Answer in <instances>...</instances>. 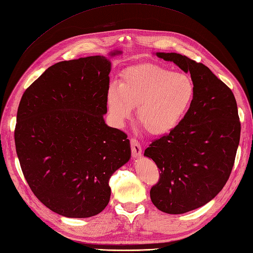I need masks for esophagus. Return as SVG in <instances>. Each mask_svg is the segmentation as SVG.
Masks as SVG:
<instances>
[{
    "label": "esophagus",
    "mask_w": 253,
    "mask_h": 253,
    "mask_svg": "<svg viewBox=\"0 0 253 253\" xmlns=\"http://www.w3.org/2000/svg\"><path fill=\"white\" fill-rule=\"evenodd\" d=\"M130 146H131V153L133 155V157H139L142 154V148H141L139 141L137 139L132 138L130 140Z\"/></svg>",
    "instance_id": "34e87169"
}]
</instances>
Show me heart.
Segmentation results:
<instances>
[{
	"label": "heart",
	"instance_id": "1",
	"mask_svg": "<svg viewBox=\"0 0 253 253\" xmlns=\"http://www.w3.org/2000/svg\"><path fill=\"white\" fill-rule=\"evenodd\" d=\"M196 94L191 77L156 64H140L121 74L120 85L110 84L107 105L113 118L123 122L137 108L139 124L151 134H164L184 119Z\"/></svg>",
	"mask_w": 253,
	"mask_h": 253
}]
</instances>
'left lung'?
I'll return each instance as SVG.
<instances>
[{"mask_svg":"<svg viewBox=\"0 0 253 253\" xmlns=\"http://www.w3.org/2000/svg\"><path fill=\"white\" fill-rule=\"evenodd\" d=\"M156 54L190 73L196 86L184 119L144 151L160 171L150 191L153 204L167 213H184L209 203L228 182L241 122L234 94L209 67L178 53Z\"/></svg>","mask_w":253,"mask_h":253,"instance_id":"obj_1","label":"left lung"}]
</instances>
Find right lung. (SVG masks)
I'll list each match as a JSON object with an SVG mask.
<instances>
[{"label":"right lung","instance_id":"right-lung-1","mask_svg":"<svg viewBox=\"0 0 253 253\" xmlns=\"http://www.w3.org/2000/svg\"><path fill=\"white\" fill-rule=\"evenodd\" d=\"M110 70L101 55L56 63L19 103L15 144L23 175L36 198L65 217L105 210L109 179L130 158L127 134L103 120Z\"/></svg>","mask_w":253,"mask_h":253}]
</instances>
